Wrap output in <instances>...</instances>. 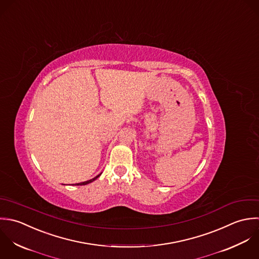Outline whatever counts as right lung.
<instances>
[{"label": "right lung", "instance_id": "right-lung-1", "mask_svg": "<svg viewBox=\"0 0 259 259\" xmlns=\"http://www.w3.org/2000/svg\"><path fill=\"white\" fill-rule=\"evenodd\" d=\"M100 176V174L99 175H97L95 178H93V179H91V180H88L87 182H82V183H78V184H75L76 186H82V185H87V184H89V183H91V182H93L94 180H96L98 177Z\"/></svg>", "mask_w": 259, "mask_h": 259}]
</instances>
